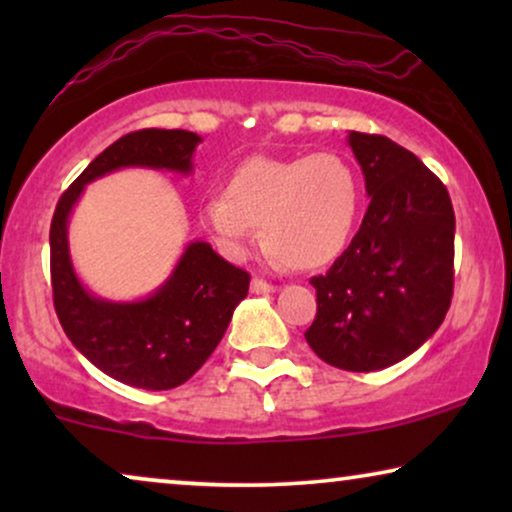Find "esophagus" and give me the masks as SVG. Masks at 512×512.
Returning <instances> with one entry per match:
<instances>
[{"mask_svg": "<svg viewBox=\"0 0 512 512\" xmlns=\"http://www.w3.org/2000/svg\"><path fill=\"white\" fill-rule=\"evenodd\" d=\"M275 291H277L275 284L265 282V279H258V277L251 279V293H275Z\"/></svg>", "mask_w": 512, "mask_h": 512, "instance_id": "esophagus-1", "label": "esophagus"}]
</instances>
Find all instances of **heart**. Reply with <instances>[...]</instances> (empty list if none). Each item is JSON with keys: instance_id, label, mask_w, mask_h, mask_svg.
<instances>
[{"instance_id": "1", "label": "heart", "mask_w": 512, "mask_h": 512, "mask_svg": "<svg viewBox=\"0 0 512 512\" xmlns=\"http://www.w3.org/2000/svg\"><path fill=\"white\" fill-rule=\"evenodd\" d=\"M359 179L333 151L298 158H249L230 174L226 193L200 209L226 254L242 258L256 242L291 268H319L345 249L359 216Z\"/></svg>"}]
</instances>
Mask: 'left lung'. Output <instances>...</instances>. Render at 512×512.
<instances>
[{
  "mask_svg": "<svg viewBox=\"0 0 512 512\" xmlns=\"http://www.w3.org/2000/svg\"><path fill=\"white\" fill-rule=\"evenodd\" d=\"M368 212L326 275L312 277L317 317L305 331L321 361L370 373L424 345L450 310L454 209L436 174L382 135L349 132Z\"/></svg>",
  "mask_w": 512,
  "mask_h": 512,
  "instance_id": "1",
  "label": "left lung"
}]
</instances>
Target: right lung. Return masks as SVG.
Returning a JSON list of instances; mask_svg holds the SVG:
<instances>
[{
    "label": "right lung",
    "instance_id": "right-lung-1",
    "mask_svg": "<svg viewBox=\"0 0 512 512\" xmlns=\"http://www.w3.org/2000/svg\"><path fill=\"white\" fill-rule=\"evenodd\" d=\"M202 139L188 130L146 128L107 146L62 193L51 221L53 305L72 345L114 380L163 391L184 384L219 345L235 307L247 298L249 272L207 242H191L151 296L114 303L90 293L69 256L67 223L83 188L121 167L193 172Z\"/></svg>",
    "mask_w": 512,
    "mask_h": 512
}]
</instances>
